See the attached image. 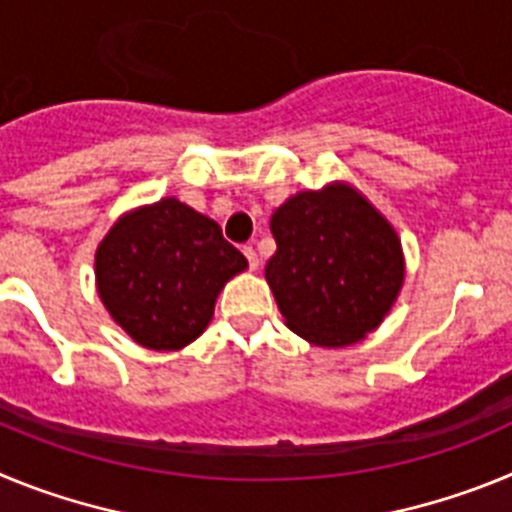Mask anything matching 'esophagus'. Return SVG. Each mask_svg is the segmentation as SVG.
<instances>
[{
  "instance_id": "obj_1",
  "label": "esophagus",
  "mask_w": 512,
  "mask_h": 512,
  "mask_svg": "<svg viewBox=\"0 0 512 512\" xmlns=\"http://www.w3.org/2000/svg\"><path fill=\"white\" fill-rule=\"evenodd\" d=\"M243 253H246L248 266H251V269H259V256H256V248H253V246H243Z\"/></svg>"
}]
</instances>
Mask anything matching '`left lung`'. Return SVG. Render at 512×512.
Here are the masks:
<instances>
[{"label": "left lung", "mask_w": 512, "mask_h": 512, "mask_svg": "<svg viewBox=\"0 0 512 512\" xmlns=\"http://www.w3.org/2000/svg\"><path fill=\"white\" fill-rule=\"evenodd\" d=\"M266 264L289 330L312 346H354L382 325L405 282L397 230L348 182L292 194L271 215Z\"/></svg>", "instance_id": "obj_1"}]
</instances>
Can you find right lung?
<instances>
[{
	"label": "right lung",
	"instance_id": "right-lung-1",
	"mask_svg": "<svg viewBox=\"0 0 512 512\" xmlns=\"http://www.w3.org/2000/svg\"><path fill=\"white\" fill-rule=\"evenodd\" d=\"M246 269L220 225L176 197L122 212L94 253L104 310L151 351H179L200 338L217 295Z\"/></svg>",
	"mask_w": 512,
	"mask_h": 512
}]
</instances>
